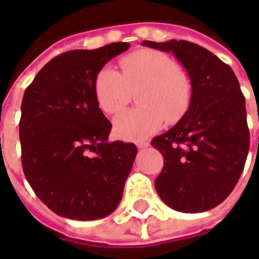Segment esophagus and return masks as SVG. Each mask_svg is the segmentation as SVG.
<instances>
[{
	"label": "esophagus",
	"instance_id": "obj_1",
	"mask_svg": "<svg viewBox=\"0 0 259 259\" xmlns=\"http://www.w3.org/2000/svg\"><path fill=\"white\" fill-rule=\"evenodd\" d=\"M149 145H150L149 142H138L137 148L138 149H145V148H148Z\"/></svg>",
	"mask_w": 259,
	"mask_h": 259
}]
</instances>
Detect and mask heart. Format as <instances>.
I'll use <instances>...</instances> for the list:
<instances>
[{"label": "heart", "instance_id": "b5f03b06", "mask_svg": "<svg viewBox=\"0 0 259 259\" xmlns=\"http://www.w3.org/2000/svg\"><path fill=\"white\" fill-rule=\"evenodd\" d=\"M123 74L103 67L95 79V97L101 109L115 114L127 105L132 91H138L140 109L122 111L114 118L117 136L127 141H144L160 130L165 119H180L191 102V83L170 56L158 51H137L121 60Z\"/></svg>", "mask_w": 259, "mask_h": 259}]
</instances>
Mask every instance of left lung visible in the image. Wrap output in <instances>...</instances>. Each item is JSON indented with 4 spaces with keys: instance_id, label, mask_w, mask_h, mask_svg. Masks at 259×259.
Listing matches in <instances>:
<instances>
[{
    "instance_id": "8db88e82",
    "label": "left lung",
    "mask_w": 259,
    "mask_h": 259,
    "mask_svg": "<svg viewBox=\"0 0 259 259\" xmlns=\"http://www.w3.org/2000/svg\"><path fill=\"white\" fill-rule=\"evenodd\" d=\"M170 52L191 80L188 110L172 129L153 138L164 168L154 187L170 208L204 212L229 196L242 175L250 136L245 97L231 67L203 47L185 41H142Z\"/></svg>"
}]
</instances>
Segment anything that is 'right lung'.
I'll use <instances>...</instances> for the list:
<instances>
[{
  "mask_svg": "<svg viewBox=\"0 0 259 259\" xmlns=\"http://www.w3.org/2000/svg\"><path fill=\"white\" fill-rule=\"evenodd\" d=\"M127 42L59 55L24 93L20 119L22 169L37 197L74 221L107 217L122 199L137 146L109 141L95 79Z\"/></svg>",
  "mask_w": 259,
  "mask_h": 259,
  "instance_id": "right-lung-1",
  "label": "right lung"
}]
</instances>
